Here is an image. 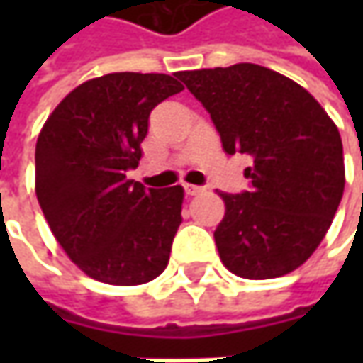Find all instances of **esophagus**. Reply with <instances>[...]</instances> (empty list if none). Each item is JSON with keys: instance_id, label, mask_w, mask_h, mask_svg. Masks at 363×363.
<instances>
[{"instance_id": "esophagus-1", "label": "esophagus", "mask_w": 363, "mask_h": 363, "mask_svg": "<svg viewBox=\"0 0 363 363\" xmlns=\"http://www.w3.org/2000/svg\"><path fill=\"white\" fill-rule=\"evenodd\" d=\"M184 189H186L188 196H198V194H203V191H206V188H202V186H194V184H186Z\"/></svg>"}]
</instances>
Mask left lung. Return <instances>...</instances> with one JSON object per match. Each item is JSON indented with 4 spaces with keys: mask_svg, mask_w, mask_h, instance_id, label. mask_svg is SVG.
Listing matches in <instances>:
<instances>
[{
    "mask_svg": "<svg viewBox=\"0 0 363 363\" xmlns=\"http://www.w3.org/2000/svg\"><path fill=\"white\" fill-rule=\"evenodd\" d=\"M228 155L246 153L250 189L220 194L214 232L224 267L242 279L295 271L331 226L345 186L343 147L323 106L291 78L258 64L179 72Z\"/></svg>",
    "mask_w": 363,
    "mask_h": 363,
    "instance_id": "1",
    "label": "left lung"
}]
</instances>
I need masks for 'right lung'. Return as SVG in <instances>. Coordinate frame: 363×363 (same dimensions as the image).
Wrapping results in <instances>:
<instances>
[{
    "instance_id": "1",
    "label": "right lung",
    "mask_w": 363,
    "mask_h": 363,
    "mask_svg": "<svg viewBox=\"0 0 363 363\" xmlns=\"http://www.w3.org/2000/svg\"><path fill=\"white\" fill-rule=\"evenodd\" d=\"M184 91L169 74L113 72L82 82L35 143V196L64 252L106 285H143L165 271L184 188H145L139 165L149 115Z\"/></svg>"
}]
</instances>
